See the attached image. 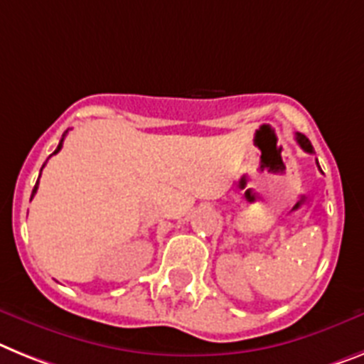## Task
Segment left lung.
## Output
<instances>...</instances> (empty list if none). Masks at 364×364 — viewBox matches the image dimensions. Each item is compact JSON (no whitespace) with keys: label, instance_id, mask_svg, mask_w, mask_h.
<instances>
[{"label":"left lung","instance_id":"left-lung-1","mask_svg":"<svg viewBox=\"0 0 364 364\" xmlns=\"http://www.w3.org/2000/svg\"><path fill=\"white\" fill-rule=\"evenodd\" d=\"M296 142L300 144V148L304 149V151H307V154H313V146H311V142L307 136L301 135V133H296ZM316 164H318V161H316ZM320 172H322V170H320Z\"/></svg>","mask_w":364,"mask_h":364}]
</instances>
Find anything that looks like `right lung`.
Returning <instances> with one entry per match:
<instances>
[{
    "label": "right lung",
    "mask_w": 364,
    "mask_h": 364,
    "mask_svg": "<svg viewBox=\"0 0 364 364\" xmlns=\"http://www.w3.org/2000/svg\"><path fill=\"white\" fill-rule=\"evenodd\" d=\"M66 133H68V131H66ZM66 133H64V135H66ZM64 135H63V139H60V142H59V146H57V149H55V151H53V155H55V154H59V151H60V148H63V140H64ZM42 168H44V166H42ZM41 173H42V170H41ZM38 179H41V177H38ZM36 188H38V181H36L35 188H33L31 200H33V196H35V194H36Z\"/></svg>",
    "instance_id": "obj_1"
}]
</instances>
